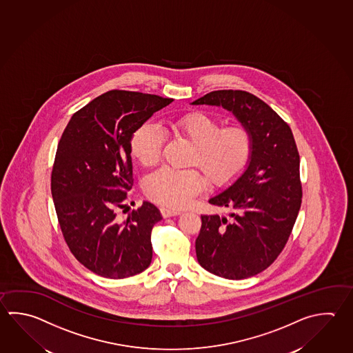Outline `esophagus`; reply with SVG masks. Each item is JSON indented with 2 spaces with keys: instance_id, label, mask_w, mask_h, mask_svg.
<instances>
[{
  "instance_id": "esophagus-1",
  "label": "esophagus",
  "mask_w": 353,
  "mask_h": 353,
  "mask_svg": "<svg viewBox=\"0 0 353 353\" xmlns=\"http://www.w3.org/2000/svg\"><path fill=\"white\" fill-rule=\"evenodd\" d=\"M161 214H162L163 219H167V217H172V216H179V214H181V211L171 210V208H167V207H162L161 208Z\"/></svg>"
}]
</instances>
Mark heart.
Returning a JSON list of instances; mask_svg holds the SVG:
<instances>
[{
  "label": "heart",
  "mask_w": 353,
  "mask_h": 353,
  "mask_svg": "<svg viewBox=\"0 0 353 353\" xmlns=\"http://www.w3.org/2000/svg\"><path fill=\"white\" fill-rule=\"evenodd\" d=\"M166 131L192 145L187 165L200 168L212 186L230 185L246 168L252 153L250 131L242 126L221 128L220 122L206 113L191 112L167 121ZM162 136L145 123L133 133L131 153L145 167L154 166L161 157ZM205 179L196 170L162 168L145 181V194L162 206H185L203 187Z\"/></svg>",
  "instance_id": "1"
}]
</instances>
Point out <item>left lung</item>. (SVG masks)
I'll list each match as a JSON object with an SVG mask.
<instances>
[{"label": "left lung", "mask_w": 353, "mask_h": 353, "mask_svg": "<svg viewBox=\"0 0 353 353\" xmlns=\"http://www.w3.org/2000/svg\"><path fill=\"white\" fill-rule=\"evenodd\" d=\"M192 105L223 107L252 136L251 159L231 186L210 199L230 217L202 214L196 254L223 279L252 277L286 246L302 202L299 154L292 131L263 101L240 90L207 93Z\"/></svg>", "instance_id": "obj_1"}]
</instances>
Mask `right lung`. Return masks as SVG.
Listing matches in <instances>:
<instances>
[{
    "instance_id": "right-lung-1",
    "label": "right lung",
    "mask_w": 353,
    "mask_h": 353,
    "mask_svg": "<svg viewBox=\"0 0 353 353\" xmlns=\"http://www.w3.org/2000/svg\"><path fill=\"white\" fill-rule=\"evenodd\" d=\"M172 101L112 90L74 113L61 136L51 174L57 219L76 260L99 276L126 279L151 263L159 208L145 201L126 221L117 210L132 188L133 133Z\"/></svg>"
}]
</instances>
